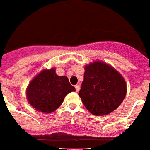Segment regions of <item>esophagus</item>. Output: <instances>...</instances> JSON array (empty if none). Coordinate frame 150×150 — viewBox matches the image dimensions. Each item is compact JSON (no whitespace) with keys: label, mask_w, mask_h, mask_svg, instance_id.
<instances>
[{"label":"esophagus","mask_w":150,"mask_h":150,"mask_svg":"<svg viewBox=\"0 0 150 150\" xmlns=\"http://www.w3.org/2000/svg\"><path fill=\"white\" fill-rule=\"evenodd\" d=\"M75 88H76V92H79L80 88H81L79 84H76V85H75Z\"/></svg>","instance_id":"34e87169"}]
</instances>
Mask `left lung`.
Masks as SVG:
<instances>
[{
    "label": "left lung",
    "mask_w": 150,
    "mask_h": 150,
    "mask_svg": "<svg viewBox=\"0 0 150 150\" xmlns=\"http://www.w3.org/2000/svg\"><path fill=\"white\" fill-rule=\"evenodd\" d=\"M127 84L122 75L108 64L95 62L85 66L79 92L85 108L94 115H105L124 100Z\"/></svg>",
    "instance_id": "obj_1"
}]
</instances>
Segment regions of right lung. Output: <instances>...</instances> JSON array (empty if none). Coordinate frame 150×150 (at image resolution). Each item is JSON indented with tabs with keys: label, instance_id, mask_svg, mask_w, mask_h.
I'll list each match as a JSON object with an SVG mask.
<instances>
[{
	"label": "right lung",
	"instance_id": "right-lung-1",
	"mask_svg": "<svg viewBox=\"0 0 150 150\" xmlns=\"http://www.w3.org/2000/svg\"><path fill=\"white\" fill-rule=\"evenodd\" d=\"M66 76H59L55 69L42 70L29 84L27 96L37 111L51 113L58 108L68 93L75 91Z\"/></svg>",
	"mask_w": 150,
	"mask_h": 150
}]
</instances>
